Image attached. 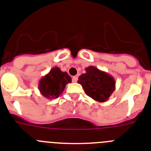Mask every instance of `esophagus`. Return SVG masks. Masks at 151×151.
I'll return each mask as SVG.
<instances>
[{"label": "esophagus", "mask_w": 151, "mask_h": 151, "mask_svg": "<svg viewBox=\"0 0 151 151\" xmlns=\"http://www.w3.org/2000/svg\"><path fill=\"white\" fill-rule=\"evenodd\" d=\"M78 81V77L77 76H73V82H76Z\"/></svg>", "instance_id": "1"}]
</instances>
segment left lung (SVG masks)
I'll use <instances>...</instances> for the list:
<instances>
[{"mask_svg": "<svg viewBox=\"0 0 151 151\" xmlns=\"http://www.w3.org/2000/svg\"><path fill=\"white\" fill-rule=\"evenodd\" d=\"M86 73L78 77V83L82 85L88 96L99 102H105L115 89V80L112 76L96 68H86Z\"/></svg>", "mask_w": 151, "mask_h": 151, "instance_id": "obj_1", "label": "left lung"}]
</instances>
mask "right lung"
Segmentation results:
<instances>
[{"instance_id": "add662e5", "label": "right lung", "mask_w": 151, "mask_h": 151, "mask_svg": "<svg viewBox=\"0 0 151 151\" xmlns=\"http://www.w3.org/2000/svg\"><path fill=\"white\" fill-rule=\"evenodd\" d=\"M72 78L66 72H63L59 67H53L49 73L42 76L39 82L38 88L41 95L47 99H57L64 91Z\"/></svg>"}]
</instances>
